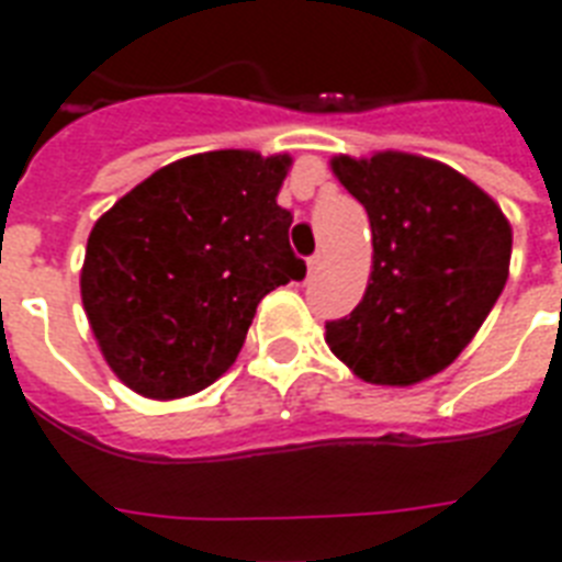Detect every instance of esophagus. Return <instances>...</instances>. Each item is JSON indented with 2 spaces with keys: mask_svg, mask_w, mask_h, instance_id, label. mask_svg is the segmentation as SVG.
Here are the masks:
<instances>
[{
  "mask_svg": "<svg viewBox=\"0 0 562 562\" xmlns=\"http://www.w3.org/2000/svg\"><path fill=\"white\" fill-rule=\"evenodd\" d=\"M321 262H324V259H321V254L317 256H308V273H312V277H315L317 271H321Z\"/></svg>",
  "mask_w": 562,
  "mask_h": 562,
  "instance_id": "esophagus-1",
  "label": "esophagus"
}]
</instances>
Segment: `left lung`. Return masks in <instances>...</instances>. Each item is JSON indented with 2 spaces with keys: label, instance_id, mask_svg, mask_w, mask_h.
<instances>
[{
  "label": "left lung",
  "instance_id": "obj_1",
  "mask_svg": "<svg viewBox=\"0 0 562 562\" xmlns=\"http://www.w3.org/2000/svg\"><path fill=\"white\" fill-rule=\"evenodd\" d=\"M368 210L373 271L326 344L370 384H417L475 338L510 271L514 229L498 203L446 162L405 151L333 157Z\"/></svg>",
  "mask_w": 562,
  "mask_h": 562
}]
</instances>
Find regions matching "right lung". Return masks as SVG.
Here are the masks:
<instances>
[{
  "instance_id": "right-lung-1",
  "label": "right lung",
  "mask_w": 562,
  "mask_h": 562,
  "mask_svg": "<svg viewBox=\"0 0 562 562\" xmlns=\"http://www.w3.org/2000/svg\"><path fill=\"white\" fill-rule=\"evenodd\" d=\"M289 154L206 151L162 166L92 227L81 300L110 370L148 400L210 387L259 300L306 277L277 203Z\"/></svg>"
}]
</instances>
